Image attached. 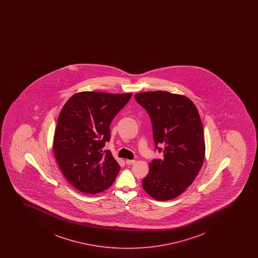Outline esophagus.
<instances>
[{"label":"esophagus","mask_w":258,"mask_h":258,"mask_svg":"<svg viewBox=\"0 0 258 258\" xmlns=\"http://www.w3.org/2000/svg\"><path fill=\"white\" fill-rule=\"evenodd\" d=\"M125 163H126L127 165H132V164L135 163V160H126L125 161Z\"/></svg>","instance_id":"1"}]
</instances>
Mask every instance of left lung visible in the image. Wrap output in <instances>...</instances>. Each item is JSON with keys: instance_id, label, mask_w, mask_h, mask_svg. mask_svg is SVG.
Here are the masks:
<instances>
[{"instance_id": "8db88e82", "label": "left lung", "mask_w": 258, "mask_h": 258, "mask_svg": "<svg viewBox=\"0 0 258 258\" xmlns=\"http://www.w3.org/2000/svg\"><path fill=\"white\" fill-rule=\"evenodd\" d=\"M134 97L151 118L155 150L163 154L149 164L143 187L157 201H169L189 187L204 161L198 110L186 96L165 91L139 93Z\"/></svg>"}]
</instances>
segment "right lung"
Returning <instances> with one entry per match:
<instances>
[{"mask_svg":"<svg viewBox=\"0 0 258 258\" xmlns=\"http://www.w3.org/2000/svg\"><path fill=\"white\" fill-rule=\"evenodd\" d=\"M132 94L82 92L71 96L61 110L53 150L66 179L85 194L102 192L120 169L109 150L110 124Z\"/></svg>","mask_w":258,"mask_h":258,"instance_id":"1","label":"right lung"}]
</instances>
